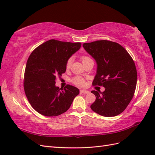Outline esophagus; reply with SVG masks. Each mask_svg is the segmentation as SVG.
I'll return each instance as SVG.
<instances>
[{
    "mask_svg": "<svg viewBox=\"0 0 155 155\" xmlns=\"http://www.w3.org/2000/svg\"><path fill=\"white\" fill-rule=\"evenodd\" d=\"M80 93L81 94H88V93H89V91H87V90H81Z\"/></svg>",
    "mask_w": 155,
    "mask_h": 155,
    "instance_id": "34e87169",
    "label": "esophagus"
}]
</instances>
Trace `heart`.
I'll use <instances>...</instances> for the list:
<instances>
[{
  "label": "heart",
  "mask_w": 155,
  "mask_h": 155,
  "mask_svg": "<svg viewBox=\"0 0 155 155\" xmlns=\"http://www.w3.org/2000/svg\"><path fill=\"white\" fill-rule=\"evenodd\" d=\"M90 59L91 58L89 57H87V56H83V57H81V60H82V62H83L87 61V60H90ZM71 62H72L71 58L68 59V61L67 62V64H66V67H67V68H70L71 64ZM72 82H73L74 84H75L76 85H78V86H80V87L83 86V85L84 84V80L81 77H77L74 78L73 80H72Z\"/></svg>",
  "instance_id": "1"
}]
</instances>
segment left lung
I'll list each match as a JSON object with an SVG mask.
<instances>
[{
    "mask_svg": "<svg viewBox=\"0 0 155 155\" xmlns=\"http://www.w3.org/2000/svg\"><path fill=\"white\" fill-rule=\"evenodd\" d=\"M83 48L97 62L94 85H103L104 91H92L96 100L91 108L103 117L118 115L134 96L137 81L135 64L125 48L117 42L97 41L84 43Z\"/></svg>",
    "mask_w": 155,
    "mask_h": 155,
    "instance_id": "obj_1",
    "label": "left lung"
}]
</instances>
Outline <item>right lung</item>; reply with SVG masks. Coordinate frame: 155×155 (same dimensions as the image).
I'll return each mask as SVG.
<instances>
[{
    "label": "right lung",
    "instance_id": "right-lung-1",
    "mask_svg": "<svg viewBox=\"0 0 155 155\" xmlns=\"http://www.w3.org/2000/svg\"><path fill=\"white\" fill-rule=\"evenodd\" d=\"M81 47L80 42L48 41L35 49L26 65L24 88L29 103L44 116L55 117L65 113L79 94V90L67 85L64 90L56 86V78L64 73L67 62Z\"/></svg>",
    "mask_w": 155,
    "mask_h": 155
}]
</instances>
